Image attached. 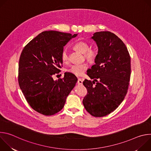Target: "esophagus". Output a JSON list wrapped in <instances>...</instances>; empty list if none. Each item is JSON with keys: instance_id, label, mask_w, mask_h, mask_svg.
I'll return each mask as SVG.
<instances>
[{"instance_id": "esophagus-1", "label": "esophagus", "mask_w": 151, "mask_h": 151, "mask_svg": "<svg viewBox=\"0 0 151 151\" xmlns=\"http://www.w3.org/2000/svg\"><path fill=\"white\" fill-rule=\"evenodd\" d=\"M82 83H83V79L79 78L78 81V85H82Z\"/></svg>"}]
</instances>
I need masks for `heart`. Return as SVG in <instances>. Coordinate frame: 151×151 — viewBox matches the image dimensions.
Masks as SVG:
<instances>
[{
	"label": "heart",
	"instance_id": "b5f03b06",
	"mask_svg": "<svg viewBox=\"0 0 151 151\" xmlns=\"http://www.w3.org/2000/svg\"><path fill=\"white\" fill-rule=\"evenodd\" d=\"M73 48L75 50L82 53L84 57L90 61H94L97 57L98 52L97 50L94 48H90V45L86 42H77L73 45ZM61 59L64 63H68L69 62V56L66 50H63L62 51L61 54ZM88 68V64L85 62L81 64H73L66 71L75 75L80 76L84 73Z\"/></svg>",
	"mask_w": 151,
	"mask_h": 151
}]
</instances>
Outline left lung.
Wrapping results in <instances>:
<instances>
[{
	"instance_id": "1",
	"label": "left lung",
	"mask_w": 151,
	"mask_h": 151,
	"mask_svg": "<svg viewBox=\"0 0 151 151\" xmlns=\"http://www.w3.org/2000/svg\"><path fill=\"white\" fill-rule=\"evenodd\" d=\"M92 39L98 46V55L87 75L96 83L84 80L87 94L82 102L90 114L102 117L114 112L127 94L131 76V58L124 42L112 32H96Z\"/></svg>"
}]
</instances>
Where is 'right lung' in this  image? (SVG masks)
I'll return each instance as SVG.
<instances>
[{"label": "right lung", "instance_id": "right-lung-1", "mask_svg": "<svg viewBox=\"0 0 151 151\" xmlns=\"http://www.w3.org/2000/svg\"><path fill=\"white\" fill-rule=\"evenodd\" d=\"M78 35L57 31L39 34L24 47L18 64L20 89L32 108L45 116L60 111L77 81L71 73L54 81L52 76L61 71L63 47Z\"/></svg>", "mask_w": 151, "mask_h": 151}]
</instances>
